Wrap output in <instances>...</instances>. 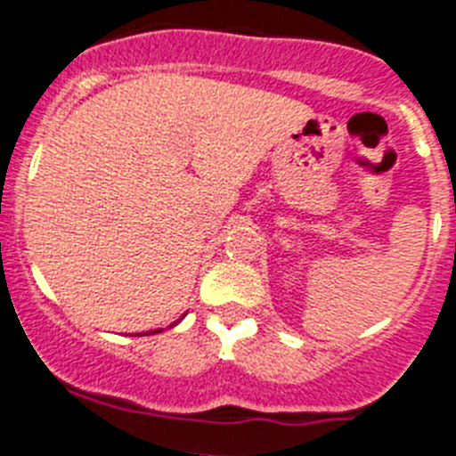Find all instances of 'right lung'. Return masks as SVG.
<instances>
[{"mask_svg": "<svg viewBox=\"0 0 456 456\" xmlns=\"http://www.w3.org/2000/svg\"><path fill=\"white\" fill-rule=\"evenodd\" d=\"M153 332H162V330H151V332H146V335H153Z\"/></svg>", "mask_w": 456, "mask_h": 456, "instance_id": "right-lung-1", "label": "right lung"}]
</instances>
